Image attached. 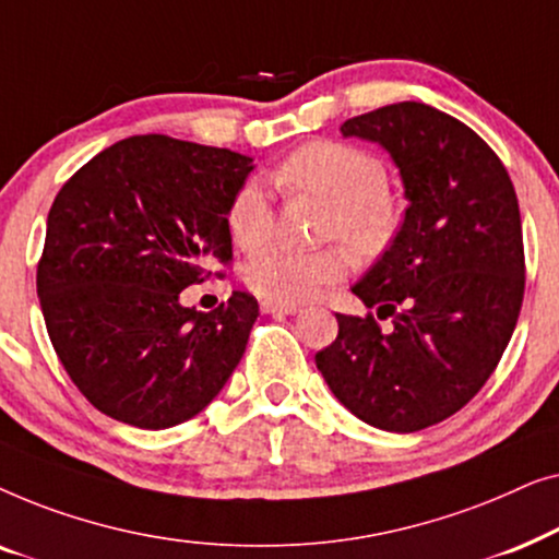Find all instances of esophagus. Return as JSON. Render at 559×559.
<instances>
[{
    "label": "esophagus",
    "mask_w": 559,
    "mask_h": 559,
    "mask_svg": "<svg viewBox=\"0 0 559 559\" xmlns=\"http://www.w3.org/2000/svg\"><path fill=\"white\" fill-rule=\"evenodd\" d=\"M300 310V305H280V302H262V312H270V316H295Z\"/></svg>",
    "instance_id": "34e87169"
}]
</instances>
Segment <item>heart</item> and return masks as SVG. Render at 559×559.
Listing matches in <instances>:
<instances>
[{
	"instance_id": "1",
	"label": "heart",
	"mask_w": 559,
	"mask_h": 559,
	"mask_svg": "<svg viewBox=\"0 0 559 559\" xmlns=\"http://www.w3.org/2000/svg\"><path fill=\"white\" fill-rule=\"evenodd\" d=\"M274 182L287 190L323 195L331 201L323 234L341 236L358 254H371L389 239L394 203L389 198L384 163L369 150L346 142H310L295 150L274 173ZM226 226L239 249L254 251L272 236V198L259 180L236 188L226 211ZM348 254L341 247L289 249L270 247L247 264L251 293L270 302L300 305L348 274Z\"/></svg>"
}]
</instances>
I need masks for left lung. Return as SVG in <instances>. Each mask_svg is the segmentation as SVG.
<instances>
[{
    "label": "left lung",
    "mask_w": 559,
    "mask_h": 559,
    "mask_svg": "<svg viewBox=\"0 0 559 559\" xmlns=\"http://www.w3.org/2000/svg\"><path fill=\"white\" fill-rule=\"evenodd\" d=\"M379 142L400 167L407 211L354 295L377 317L335 316L318 371L343 407L389 432L438 425L480 392L524 300L519 201L496 152L427 104L381 106L341 124Z\"/></svg>",
    "instance_id": "1"
}]
</instances>
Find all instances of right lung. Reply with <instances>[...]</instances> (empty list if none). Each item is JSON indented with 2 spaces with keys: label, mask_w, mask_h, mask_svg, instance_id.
I'll return each mask as SVG.
<instances>
[{
  "label": "right lung",
  "mask_w": 559,
  "mask_h": 559,
  "mask_svg": "<svg viewBox=\"0 0 559 559\" xmlns=\"http://www.w3.org/2000/svg\"><path fill=\"white\" fill-rule=\"evenodd\" d=\"M254 159L140 134L88 159L60 188L37 264V297L68 377L98 412L165 430L209 407L239 366L259 305L216 310L180 293L231 262L226 211Z\"/></svg>",
  "instance_id": "right-lung-1"
}]
</instances>
